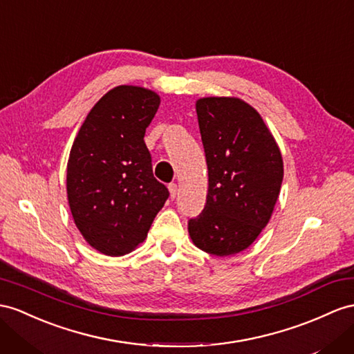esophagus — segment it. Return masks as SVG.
Wrapping results in <instances>:
<instances>
[{
  "instance_id": "esophagus-1",
  "label": "esophagus",
  "mask_w": 354,
  "mask_h": 354,
  "mask_svg": "<svg viewBox=\"0 0 354 354\" xmlns=\"http://www.w3.org/2000/svg\"><path fill=\"white\" fill-rule=\"evenodd\" d=\"M169 193H170V198L174 201L178 193V185L176 184H169Z\"/></svg>"
}]
</instances>
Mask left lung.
<instances>
[{
	"label": "left lung",
	"mask_w": 354,
	"mask_h": 354,
	"mask_svg": "<svg viewBox=\"0 0 354 354\" xmlns=\"http://www.w3.org/2000/svg\"><path fill=\"white\" fill-rule=\"evenodd\" d=\"M196 112L209 187L188 233L205 252L232 256L248 248L269 223L283 183V157L259 112L243 100L198 98Z\"/></svg>",
	"instance_id": "left-lung-1"
}]
</instances>
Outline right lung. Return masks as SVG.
Here are the masks:
<instances>
[{
    "instance_id": "1",
    "label": "right lung",
    "mask_w": 354,
    "mask_h": 354,
    "mask_svg": "<svg viewBox=\"0 0 354 354\" xmlns=\"http://www.w3.org/2000/svg\"><path fill=\"white\" fill-rule=\"evenodd\" d=\"M160 97L121 85L91 109L67 162V197L85 241L106 256L129 254L147 238L169 189L153 178L145 131Z\"/></svg>"
}]
</instances>
